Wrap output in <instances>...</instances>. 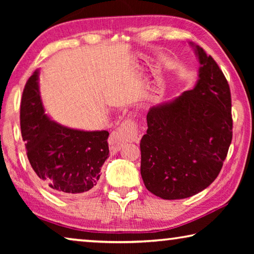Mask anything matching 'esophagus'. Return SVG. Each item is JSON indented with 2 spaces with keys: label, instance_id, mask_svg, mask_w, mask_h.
I'll use <instances>...</instances> for the list:
<instances>
[{
  "label": "esophagus",
  "instance_id": "34e87169",
  "mask_svg": "<svg viewBox=\"0 0 254 254\" xmlns=\"http://www.w3.org/2000/svg\"><path fill=\"white\" fill-rule=\"evenodd\" d=\"M123 141H131V142H136L139 141V135H137V126L132 120H126L121 123V126L118 127L117 131L112 133L109 143L110 150L112 153L118 152L122 147Z\"/></svg>",
  "mask_w": 254,
  "mask_h": 254
}]
</instances>
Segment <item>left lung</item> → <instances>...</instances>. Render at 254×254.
<instances>
[{
  "instance_id": "obj_1",
  "label": "left lung",
  "mask_w": 254,
  "mask_h": 254,
  "mask_svg": "<svg viewBox=\"0 0 254 254\" xmlns=\"http://www.w3.org/2000/svg\"><path fill=\"white\" fill-rule=\"evenodd\" d=\"M199 62L194 88L150 107L141 139L144 186L162 199L198 194L222 169L232 141L231 92L216 62L189 42Z\"/></svg>"
}]
</instances>
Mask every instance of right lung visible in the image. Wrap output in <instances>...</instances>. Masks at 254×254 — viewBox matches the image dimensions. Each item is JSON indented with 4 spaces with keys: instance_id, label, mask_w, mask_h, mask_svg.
<instances>
[{
    "instance_id": "right-lung-1",
    "label": "right lung",
    "mask_w": 254,
    "mask_h": 254,
    "mask_svg": "<svg viewBox=\"0 0 254 254\" xmlns=\"http://www.w3.org/2000/svg\"><path fill=\"white\" fill-rule=\"evenodd\" d=\"M39 69L25 84L21 101V133L27 156L40 182L60 195H81L101 177L109 158V132L71 128L45 113L39 91Z\"/></svg>"
}]
</instances>
